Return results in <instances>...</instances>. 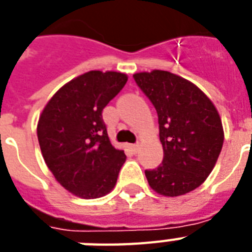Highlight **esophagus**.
<instances>
[{
  "instance_id": "obj_1",
  "label": "esophagus",
  "mask_w": 252,
  "mask_h": 252,
  "mask_svg": "<svg viewBox=\"0 0 252 252\" xmlns=\"http://www.w3.org/2000/svg\"><path fill=\"white\" fill-rule=\"evenodd\" d=\"M138 148H140V144H138V142H136V144H133V145H132V149H133L134 152H137Z\"/></svg>"
}]
</instances>
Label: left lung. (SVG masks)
I'll return each mask as SVG.
<instances>
[{"label": "left lung", "instance_id": "obj_1", "mask_svg": "<svg viewBox=\"0 0 252 252\" xmlns=\"http://www.w3.org/2000/svg\"><path fill=\"white\" fill-rule=\"evenodd\" d=\"M158 115L163 161L145 170L148 183L163 196H180L204 183L223 144L219 111L199 87L166 70L133 74Z\"/></svg>", "mask_w": 252, "mask_h": 252}]
</instances>
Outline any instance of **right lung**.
Returning a JSON list of instances; mask_svg holds the SVG:
<instances>
[{
    "mask_svg": "<svg viewBox=\"0 0 252 252\" xmlns=\"http://www.w3.org/2000/svg\"><path fill=\"white\" fill-rule=\"evenodd\" d=\"M124 73L90 70L65 84L49 99L37 123L45 163L59 183L82 199L112 191L124 150L115 149L102 111L126 84Z\"/></svg>",
    "mask_w": 252,
    "mask_h": 252,
    "instance_id": "add662e5",
    "label": "right lung"
}]
</instances>
